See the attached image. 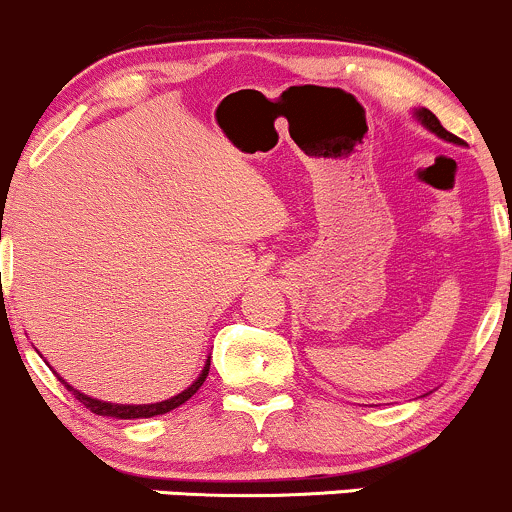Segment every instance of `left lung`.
I'll list each match as a JSON object with an SVG mask.
<instances>
[{"instance_id":"1","label":"left lung","mask_w":512,"mask_h":512,"mask_svg":"<svg viewBox=\"0 0 512 512\" xmlns=\"http://www.w3.org/2000/svg\"><path fill=\"white\" fill-rule=\"evenodd\" d=\"M415 119H418L420 123H423V126L428 128V131L435 133V136L445 138V140H449V143H459V138L454 136V133L445 131V128H442V123L437 121V116L432 114L430 109H415Z\"/></svg>"}]
</instances>
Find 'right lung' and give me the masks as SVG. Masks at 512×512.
<instances>
[{"label": "right lung", "mask_w": 512, "mask_h": 512, "mask_svg": "<svg viewBox=\"0 0 512 512\" xmlns=\"http://www.w3.org/2000/svg\"><path fill=\"white\" fill-rule=\"evenodd\" d=\"M209 367H211V357L206 359L204 369H201L199 379L194 381L192 386H187L182 393H177V396L167 398V401H160V403H143V406H123V403H106V401H99V398H92L87 396V393L72 389L70 384L63 379V376H58L60 381L67 386V391H72V396L77 398V401L84 403V408H89L92 413L97 415H109V418H121V420H133V418H153V415H162V413H170L174 411L177 406H182V403H187L189 398L194 396L196 391L201 389V384L206 381V376H209Z\"/></svg>", "instance_id": "right-lung-1"}]
</instances>
